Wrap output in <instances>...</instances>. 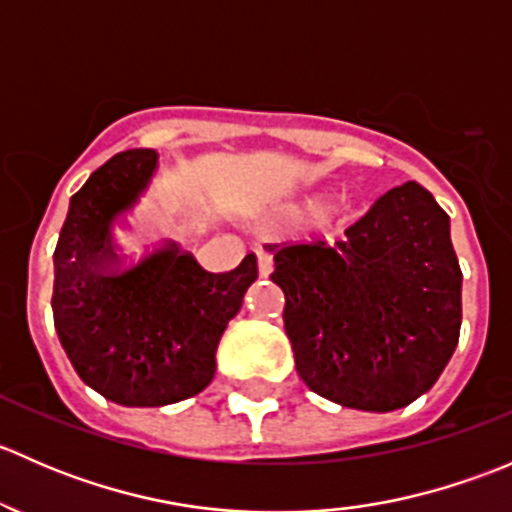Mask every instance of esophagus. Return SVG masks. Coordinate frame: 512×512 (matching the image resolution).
Returning a JSON list of instances; mask_svg holds the SVG:
<instances>
[{
  "label": "esophagus",
  "mask_w": 512,
  "mask_h": 512,
  "mask_svg": "<svg viewBox=\"0 0 512 512\" xmlns=\"http://www.w3.org/2000/svg\"><path fill=\"white\" fill-rule=\"evenodd\" d=\"M257 267H260L262 277H270L272 270H275V262H272L270 252H257Z\"/></svg>",
  "instance_id": "1"
}]
</instances>
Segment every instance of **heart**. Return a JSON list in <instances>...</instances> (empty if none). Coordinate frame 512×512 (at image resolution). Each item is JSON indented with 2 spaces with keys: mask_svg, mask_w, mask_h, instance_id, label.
<instances>
[{
  "mask_svg": "<svg viewBox=\"0 0 512 512\" xmlns=\"http://www.w3.org/2000/svg\"><path fill=\"white\" fill-rule=\"evenodd\" d=\"M327 195L324 193H307L299 195V198L287 200L285 205H280L277 210V220L280 225L287 227H299L314 223L319 230H329V227H337L347 223L354 213V200L342 195V198H334L327 204Z\"/></svg>",
  "mask_w": 512,
  "mask_h": 512,
  "instance_id": "1",
  "label": "heart"
}]
</instances>
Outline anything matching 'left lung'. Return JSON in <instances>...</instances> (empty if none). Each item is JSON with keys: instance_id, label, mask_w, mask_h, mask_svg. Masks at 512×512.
Wrapping results in <instances>:
<instances>
[{"instance_id": "8db88e82", "label": "left lung", "mask_w": 512, "mask_h": 512, "mask_svg": "<svg viewBox=\"0 0 512 512\" xmlns=\"http://www.w3.org/2000/svg\"><path fill=\"white\" fill-rule=\"evenodd\" d=\"M344 235L334 247L267 245L297 374L347 409H404L436 384L461 334L451 218L409 180Z\"/></svg>"}]
</instances>
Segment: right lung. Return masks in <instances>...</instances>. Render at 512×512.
<instances>
[{
  "instance_id": "add662e5",
  "label": "right lung",
  "mask_w": 512,
  "mask_h": 512,
  "mask_svg": "<svg viewBox=\"0 0 512 512\" xmlns=\"http://www.w3.org/2000/svg\"><path fill=\"white\" fill-rule=\"evenodd\" d=\"M158 170L133 148L91 173L71 198L54 252V324L86 386L121 406H168L215 376L227 322L257 280V257L210 275L193 255L160 245L131 255L123 227Z\"/></svg>"
}]
</instances>
